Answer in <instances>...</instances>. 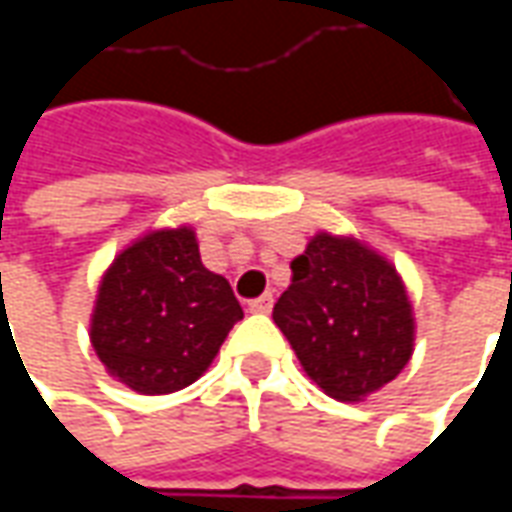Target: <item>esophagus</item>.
Returning a JSON list of instances; mask_svg holds the SVG:
<instances>
[{
	"mask_svg": "<svg viewBox=\"0 0 512 512\" xmlns=\"http://www.w3.org/2000/svg\"><path fill=\"white\" fill-rule=\"evenodd\" d=\"M271 307H274V296L271 293H263L260 299L249 301V312H257V315H266V312H271Z\"/></svg>",
	"mask_w": 512,
	"mask_h": 512,
	"instance_id": "obj_1",
	"label": "esophagus"
}]
</instances>
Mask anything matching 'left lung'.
I'll return each instance as SVG.
<instances>
[{"label": "left lung", "mask_w": 512, "mask_h": 512, "mask_svg": "<svg viewBox=\"0 0 512 512\" xmlns=\"http://www.w3.org/2000/svg\"><path fill=\"white\" fill-rule=\"evenodd\" d=\"M274 323L304 373L343 403L395 381L414 354L406 282L381 252L354 235L315 233L293 263Z\"/></svg>", "instance_id": "obj_1"}]
</instances>
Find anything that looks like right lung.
<instances>
[{
  "instance_id": "1",
  "label": "right lung",
  "mask_w": 512,
  "mask_h": 512,
  "mask_svg": "<svg viewBox=\"0 0 512 512\" xmlns=\"http://www.w3.org/2000/svg\"><path fill=\"white\" fill-rule=\"evenodd\" d=\"M244 318L230 282L202 266L189 224L147 230L106 268L90 343L106 373L139 395H169L211 367Z\"/></svg>"
}]
</instances>
